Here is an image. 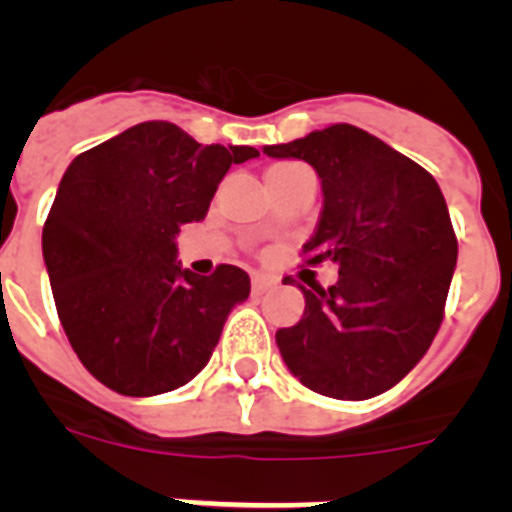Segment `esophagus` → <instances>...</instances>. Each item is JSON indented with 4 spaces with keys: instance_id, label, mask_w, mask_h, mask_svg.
<instances>
[{
    "instance_id": "1",
    "label": "esophagus",
    "mask_w": 512,
    "mask_h": 512,
    "mask_svg": "<svg viewBox=\"0 0 512 512\" xmlns=\"http://www.w3.org/2000/svg\"><path fill=\"white\" fill-rule=\"evenodd\" d=\"M274 287H277V279L264 277V274H253V277H251L253 295H266V292H271Z\"/></svg>"
}]
</instances>
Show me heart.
<instances>
[{
	"instance_id": "1",
	"label": "heart",
	"mask_w": 512,
	"mask_h": 512,
	"mask_svg": "<svg viewBox=\"0 0 512 512\" xmlns=\"http://www.w3.org/2000/svg\"><path fill=\"white\" fill-rule=\"evenodd\" d=\"M295 166H300V164H274L269 171H266V174H279V171H289V169H295Z\"/></svg>"
}]
</instances>
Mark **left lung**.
Instances as JSON below:
<instances>
[{
	"instance_id": "8db88e82",
	"label": "left lung",
	"mask_w": 512,
	"mask_h": 512,
	"mask_svg": "<svg viewBox=\"0 0 512 512\" xmlns=\"http://www.w3.org/2000/svg\"><path fill=\"white\" fill-rule=\"evenodd\" d=\"M264 153L318 171L323 212L302 253L312 266L338 264V282L302 287V320L277 330L284 364L318 395H382L441 328L459 251L441 189L423 166L346 122Z\"/></svg>"
}]
</instances>
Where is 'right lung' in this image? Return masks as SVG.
I'll return each mask as SVG.
<instances>
[{
	"label": "right lung",
	"mask_w": 512,
	"mask_h": 512,
	"mask_svg": "<svg viewBox=\"0 0 512 512\" xmlns=\"http://www.w3.org/2000/svg\"><path fill=\"white\" fill-rule=\"evenodd\" d=\"M256 156L151 120L71 161L43 225V259L71 348L104 387L151 397L205 369L251 279L230 264L210 277L182 269L176 233L205 220L230 166Z\"/></svg>",
	"instance_id": "right-lung-1"
}]
</instances>
